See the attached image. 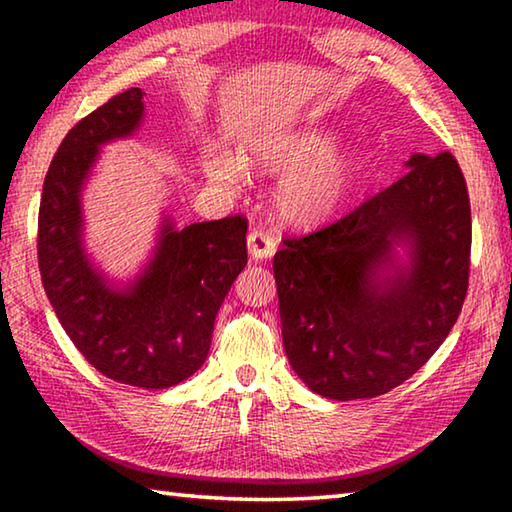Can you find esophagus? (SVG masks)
<instances>
[{"instance_id": "obj_1", "label": "esophagus", "mask_w": 512, "mask_h": 512, "mask_svg": "<svg viewBox=\"0 0 512 512\" xmlns=\"http://www.w3.org/2000/svg\"><path fill=\"white\" fill-rule=\"evenodd\" d=\"M248 250L255 259H268L271 255H275L277 237L268 228L257 225V228L248 232Z\"/></svg>"}]
</instances>
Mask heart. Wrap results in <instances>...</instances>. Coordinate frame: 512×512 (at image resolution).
Returning a JSON list of instances; mask_svg holds the SVG:
<instances>
[{"instance_id":"1","label":"heart","mask_w":512,"mask_h":512,"mask_svg":"<svg viewBox=\"0 0 512 512\" xmlns=\"http://www.w3.org/2000/svg\"><path fill=\"white\" fill-rule=\"evenodd\" d=\"M336 142L339 135L334 131L314 126L271 137L250 153V162L264 173H289L275 194L277 210L287 221H320L345 201L359 171V160L352 153H329ZM205 169L228 185H235L239 178L237 162L225 153L207 155Z\"/></svg>"}]
</instances>
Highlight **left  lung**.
<instances>
[{"label":"left lung","mask_w":512,"mask_h":512,"mask_svg":"<svg viewBox=\"0 0 512 512\" xmlns=\"http://www.w3.org/2000/svg\"><path fill=\"white\" fill-rule=\"evenodd\" d=\"M341 219L284 239L273 259L282 341L298 377L329 400H368L413 377L454 327L470 282L472 212L449 151ZM412 246L409 267L392 246Z\"/></svg>","instance_id":"8db88e82"}]
</instances>
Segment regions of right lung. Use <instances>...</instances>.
<instances>
[{"instance_id": "1", "label": "right lung", "mask_w": 512, "mask_h": 512, "mask_svg": "<svg viewBox=\"0 0 512 512\" xmlns=\"http://www.w3.org/2000/svg\"><path fill=\"white\" fill-rule=\"evenodd\" d=\"M144 92L131 88L83 117L60 142L42 185L38 268L60 325L101 375L169 388L203 366L214 318L248 262L241 214L164 225L155 259L128 291L110 289L81 248L83 180L99 146L140 126Z\"/></svg>"}]
</instances>
